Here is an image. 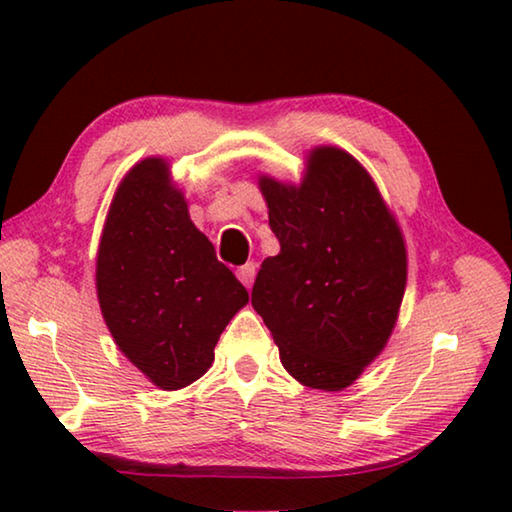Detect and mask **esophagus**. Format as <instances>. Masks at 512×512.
I'll list each match as a JSON object with an SVG mask.
<instances>
[{"mask_svg": "<svg viewBox=\"0 0 512 512\" xmlns=\"http://www.w3.org/2000/svg\"><path fill=\"white\" fill-rule=\"evenodd\" d=\"M255 273H257L255 262H248V264H244V266H239L237 277H239V282L244 284L246 289H250V287H253V282H255Z\"/></svg>", "mask_w": 512, "mask_h": 512, "instance_id": "esophagus-1", "label": "esophagus"}]
</instances>
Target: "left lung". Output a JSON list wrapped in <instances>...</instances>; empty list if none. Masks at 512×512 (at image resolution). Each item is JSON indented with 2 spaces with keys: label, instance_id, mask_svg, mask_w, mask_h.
I'll return each instance as SVG.
<instances>
[{
  "label": "left lung",
  "instance_id": "8db88e82",
  "mask_svg": "<svg viewBox=\"0 0 512 512\" xmlns=\"http://www.w3.org/2000/svg\"><path fill=\"white\" fill-rule=\"evenodd\" d=\"M280 253L266 257L253 307L300 384L341 391L384 350L406 287V248L370 173L318 146L302 183L262 176Z\"/></svg>",
  "mask_w": 512,
  "mask_h": 512
}]
</instances>
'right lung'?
<instances>
[{
	"instance_id": "right-lung-1",
	"label": "right lung",
	"mask_w": 512,
	"mask_h": 512,
	"mask_svg": "<svg viewBox=\"0 0 512 512\" xmlns=\"http://www.w3.org/2000/svg\"><path fill=\"white\" fill-rule=\"evenodd\" d=\"M97 296L112 339L155 386L203 377L248 291L189 219L169 164L146 158L112 198L97 255Z\"/></svg>"
}]
</instances>
